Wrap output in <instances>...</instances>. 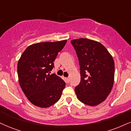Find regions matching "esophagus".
<instances>
[{
  "mask_svg": "<svg viewBox=\"0 0 131 131\" xmlns=\"http://www.w3.org/2000/svg\"><path fill=\"white\" fill-rule=\"evenodd\" d=\"M70 81V78H66V82L67 83H69Z\"/></svg>",
  "mask_w": 131,
  "mask_h": 131,
  "instance_id": "1",
  "label": "esophagus"
}]
</instances>
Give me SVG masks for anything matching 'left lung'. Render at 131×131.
<instances>
[{"label":"left lung","mask_w":131,"mask_h":131,"mask_svg":"<svg viewBox=\"0 0 131 131\" xmlns=\"http://www.w3.org/2000/svg\"><path fill=\"white\" fill-rule=\"evenodd\" d=\"M78 56L81 81L75 91L81 102L90 106L100 104L111 93L114 81L112 56L99 42L85 38L71 41Z\"/></svg>","instance_id":"1"}]
</instances>
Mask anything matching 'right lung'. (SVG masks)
Returning a JSON list of instances; mask_svg holds the SVG:
<instances>
[{
  "mask_svg": "<svg viewBox=\"0 0 131 131\" xmlns=\"http://www.w3.org/2000/svg\"><path fill=\"white\" fill-rule=\"evenodd\" d=\"M67 40L44 42L28 46L17 64L19 83L32 104L48 107L60 99L66 83L55 74L50 75L58 52Z\"/></svg>",
  "mask_w": 131,
  "mask_h": 131,
  "instance_id": "right-lung-1",
  "label": "right lung"
}]
</instances>
